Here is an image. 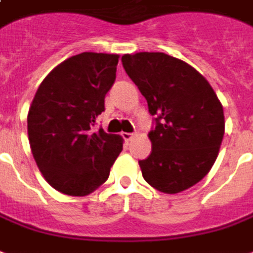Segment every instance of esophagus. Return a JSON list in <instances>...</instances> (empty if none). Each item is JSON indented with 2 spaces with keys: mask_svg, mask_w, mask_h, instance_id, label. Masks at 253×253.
Here are the masks:
<instances>
[{
  "mask_svg": "<svg viewBox=\"0 0 253 253\" xmlns=\"http://www.w3.org/2000/svg\"><path fill=\"white\" fill-rule=\"evenodd\" d=\"M123 137H124L126 141H128V140H130L132 137H133V133H128V132H124V133H123Z\"/></svg>",
  "mask_w": 253,
  "mask_h": 253,
  "instance_id": "esophagus-1",
  "label": "esophagus"
}]
</instances>
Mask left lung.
Returning <instances> with one entry per match:
<instances>
[{"label":"left lung","mask_w":253,"mask_h":253,"mask_svg":"<svg viewBox=\"0 0 253 253\" xmlns=\"http://www.w3.org/2000/svg\"><path fill=\"white\" fill-rule=\"evenodd\" d=\"M125 71L156 116L152 151L139 165L145 182L166 194L198 183L214 165L225 132L224 109L194 67L163 52L123 56Z\"/></svg>","instance_id":"obj_1"}]
</instances>
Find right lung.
Wrapping results in <instances>:
<instances>
[{
	"instance_id": "1",
	"label": "right lung",
	"mask_w": 253,
	"mask_h": 253,
	"mask_svg": "<svg viewBox=\"0 0 253 253\" xmlns=\"http://www.w3.org/2000/svg\"><path fill=\"white\" fill-rule=\"evenodd\" d=\"M116 53L82 52L43 79L28 112V139L44 179L60 193L84 197L106 182L123 137L93 132L116 81Z\"/></svg>"
}]
</instances>
